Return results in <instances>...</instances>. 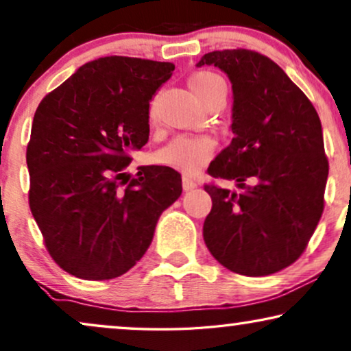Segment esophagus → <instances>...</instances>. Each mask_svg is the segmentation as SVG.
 Wrapping results in <instances>:
<instances>
[{
  "instance_id": "1",
  "label": "esophagus",
  "mask_w": 351,
  "mask_h": 351,
  "mask_svg": "<svg viewBox=\"0 0 351 351\" xmlns=\"http://www.w3.org/2000/svg\"><path fill=\"white\" fill-rule=\"evenodd\" d=\"M182 186H184V190H185V191L193 190V189H196V182L191 180L190 177L184 176V177H182Z\"/></svg>"
}]
</instances>
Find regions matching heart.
Instances as JSON below:
<instances>
[{
    "mask_svg": "<svg viewBox=\"0 0 351 351\" xmlns=\"http://www.w3.org/2000/svg\"><path fill=\"white\" fill-rule=\"evenodd\" d=\"M190 88L201 104H206L214 95L225 94V83L213 71H198L191 76ZM214 152V142L208 137H176L156 153V161L162 166L195 174L209 161Z\"/></svg>",
    "mask_w": 351,
    "mask_h": 351,
    "instance_id": "heart-1",
    "label": "heart"
}]
</instances>
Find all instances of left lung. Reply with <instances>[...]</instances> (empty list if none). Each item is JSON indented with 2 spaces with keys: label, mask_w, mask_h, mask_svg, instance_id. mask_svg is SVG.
Here are the masks:
<instances>
[{
  "label": "left lung",
  "mask_w": 351,
  "mask_h": 351,
  "mask_svg": "<svg viewBox=\"0 0 351 351\" xmlns=\"http://www.w3.org/2000/svg\"><path fill=\"white\" fill-rule=\"evenodd\" d=\"M233 90L234 137L208 167L241 193L206 185L213 209L204 243L230 271L267 276L305 251L324 208L329 174L323 129L306 95L268 57L247 49L208 52Z\"/></svg>",
  "instance_id": "obj_1"
}]
</instances>
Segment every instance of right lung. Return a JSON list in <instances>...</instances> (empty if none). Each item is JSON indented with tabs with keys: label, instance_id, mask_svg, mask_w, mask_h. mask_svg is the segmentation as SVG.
Segmentation results:
<instances>
[{
	"label": "right lung",
	"instance_id": "obj_1",
	"mask_svg": "<svg viewBox=\"0 0 351 351\" xmlns=\"http://www.w3.org/2000/svg\"><path fill=\"white\" fill-rule=\"evenodd\" d=\"M171 62L110 56L80 66L38 105L27 147L30 209L57 265L83 280L126 273L152 244L158 219L182 195L180 174L141 166L148 108Z\"/></svg>",
	"mask_w": 351,
	"mask_h": 351
}]
</instances>
